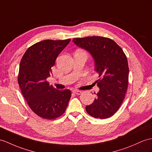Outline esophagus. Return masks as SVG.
I'll return each instance as SVG.
<instances>
[{
    "instance_id": "34e87169",
    "label": "esophagus",
    "mask_w": 152,
    "mask_h": 152,
    "mask_svg": "<svg viewBox=\"0 0 152 152\" xmlns=\"http://www.w3.org/2000/svg\"><path fill=\"white\" fill-rule=\"evenodd\" d=\"M72 92H73V94H75L76 95H80L81 93H82V91H80V90H73Z\"/></svg>"
}]
</instances>
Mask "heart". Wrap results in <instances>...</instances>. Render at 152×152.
Here are the masks:
<instances>
[{"label":"heart","instance_id":"1","mask_svg":"<svg viewBox=\"0 0 152 152\" xmlns=\"http://www.w3.org/2000/svg\"><path fill=\"white\" fill-rule=\"evenodd\" d=\"M78 51H83V52H84V51H83V50H78ZM85 53V52H84Z\"/></svg>","mask_w":152,"mask_h":152}]
</instances>
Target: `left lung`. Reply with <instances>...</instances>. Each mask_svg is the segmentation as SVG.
Returning <instances> with one entry per match:
<instances>
[{"label": "left lung", "instance_id": "8db88e82", "mask_svg": "<svg viewBox=\"0 0 152 152\" xmlns=\"http://www.w3.org/2000/svg\"><path fill=\"white\" fill-rule=\"evenodd\" d=\"M73 42L87 50L95 61L96 81L99 91L91 104L86 106L91 117L106 119L119 110L125 97L128 84L129 68L122 48L109 38L94 36L75 38Z\"/></svg>", "mask_w": 152, "mask_h": 152}]
</instances>
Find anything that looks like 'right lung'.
I'll return each instance as SVG.
<instances>
[{
  "label": "right lung",
  "instance_id": "right-lung-1",
  "mask_svg": "<svg viewBox=\"0 0 152 152\" xmlns=\"http://www.w3.org/2000/svg\"><path fill=\"white\" fill-rule=\"evenodd\" d=\"M71 39L44 40L26 51L21 59L18 83L29 106L35 114L46 119H55L63 114L72 93L57 90L46 80L58 55Z\"/></svg>",
  "mask_w": 152,
  "mask_h": 152
}]
</instances>
